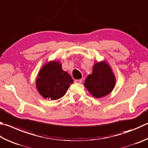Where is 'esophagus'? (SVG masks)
<instances>
[{
	"label": "esophagus",
	"instance_id": "obj_1",
	"mask_svg": "<svg viewBox=\"0 0 148 148\" xmlns=\"http://www.w3.org/2000/svg\"><path fill=\"white\" fill-rule=\"evenodd\" d=\"M75 83H82V79H76L74 81Z\"/></svg>",
	"mask_w": 148,
	"mask_h": 148
}]
</instances>
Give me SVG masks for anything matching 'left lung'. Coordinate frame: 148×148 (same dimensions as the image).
<instances>
[{
    "mask_svg": "<svg viewBox=\"0 0 148 148\" xmlns=\"http://www.w3.org/2000/svg\"><path fill=\"white\" fill-rule=\"evenodd\" d=\"M92 71V73L85 79V87L96 98L111 93L116 82L111 67L105 61H101L95 64Z\"/></svg>",
    "mask_w": 148,
    "mask_h": 148,
    "instance_id": "8db88e82",
    "label": "left lung"
}]
</instances>
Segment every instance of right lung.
<instances>
[{
    "label": "right lung",
    "mask_w": 148,
    "mask_h": 148,
    "mask_svg": "<svg viewBox=\"0 0 148 148\" xmlns=\"http://www.w3.org/2000/svg\"><path fill=\"white\" fill-rule=\"evenodd\" d=\"M74 82L71 76L62 69L61 64L52 61L42 67L36 79L37 89L48 100H58L65 95Z\"/></svg>",
    "instance_id": "add662e5"
}]
</instances>
